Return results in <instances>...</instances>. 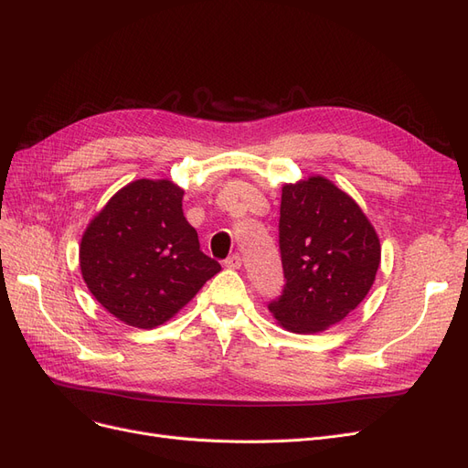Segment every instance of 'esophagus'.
Listing matches in <instances>:
<instances>
[{
    "label": "esophagus",
    "instance_id": "1",
    "mask_svg": "<svg viewBox=\"0 0 468 468\" xmlns=\"http://www.w3.org/2000/svg\"><path fill=\"white\" fill-rule=\"evenodd\" d=\"M224 265L229 269H239L242 267V256H239V253H232L230 258L224 260Z\"/></svg>",
    "mask_w": 468,
    "mask_h": 468
}]
</instances>
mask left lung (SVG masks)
<instances>
[{
  "mask_svg": "<svg viewBox=\"0 0 468 468\" xmlns=\"http://www.w3.org/2000/svg\"><path fill=\"white\" fill-rule=\"evenodd\" d=\"M279 250L285 285L267 306L296 334L344 320L373 287L380 263L371 222L324 177L282 187Z\"/></svg>",
  "mask_w": 468,
  "mask_h": 468,
  "instance_id": "8db88e82",
  "label": "left lung"
}]
</instances>
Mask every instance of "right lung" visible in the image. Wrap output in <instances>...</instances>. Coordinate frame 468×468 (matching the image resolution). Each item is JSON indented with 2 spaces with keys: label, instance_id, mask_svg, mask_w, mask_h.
<instances>
[{
  "label": "right lung",
  "instance_id": "add662e5",
  "mask_svg": "<svg viewBox=\"0 0 468 468\" xmlns=\"http://www.w3.org/2000/svg\"><path fill=\"white\" fill-rule=\"evenodd\" d=\"M181 201L183 189L172 181H133L81 238L80 267L88 289L134 328H155L172 318L222 269L201 251Z\"/></svg>",
  "mask_w": 468,
  "mask_h": 468
}]
</instances>
